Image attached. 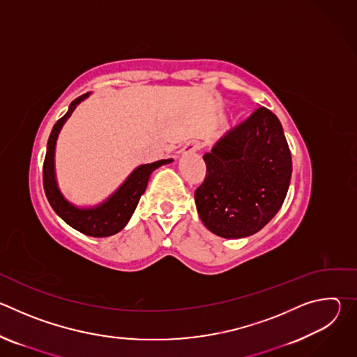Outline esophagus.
Here are the masks:
<instances>
[{
	"label": "esophagus",
	"mask_w": 357,
	"mask_h": 357,
	"mask_svg": "<svg viewBox=\"0 0 357 357\" xmlns=\"http://www.w3.org/2000/svg\"><path fill=\"white\" fill-rule=\"evenodd\" d=\"M197 149H200V144H199L197 141H189V142H186V144L181 148L179 154H181V155L193 154V152H196Z\"/></svg>",
	"instance_id": "1"
}]
</instances>
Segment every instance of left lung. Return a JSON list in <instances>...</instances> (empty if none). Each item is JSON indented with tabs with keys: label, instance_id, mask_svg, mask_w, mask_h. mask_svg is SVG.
I'll return each mask as SVG.
<instances>
[{
	"label": "left lung",
	"instance_id": "left-lung-1",
	"mask_svg": "<svg viewBox=\"0 0 357 357\" xmlns=\"http://www.w3.org/2000/svg\"><path fill=\"white\" fill-rule=\"evenodd\" d=\"M203 160L206 176L195 192V203L212 233L248 237L282 206L292 161L282 126L268 109H257L230 130Z\"/></svg>",
	"mask_w": 357,
	"mask_h": 357
}]
</instances>
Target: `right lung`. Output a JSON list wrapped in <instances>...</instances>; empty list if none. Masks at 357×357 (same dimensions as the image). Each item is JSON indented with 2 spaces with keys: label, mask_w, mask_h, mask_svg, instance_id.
<instances>
[{
  "label": "right lung",
  "mask_w": 357,
  "mask_h": 357,
  "mask_svg": "<svg viewBox=\"0 0 357 357\" xmlns=\"http://www.w3.org/2000/svg\"><path fill=\"white\" fill-rule=\"evenodd\" d=\"M90 93H86L73 100L68 113L58 120L49 135L46 155L43 162V189L50 206L75 230L91 236V237H109L123 230L130 222L141 195L145 192L151 174L157 168L171 164L174 160H161L152 164H144L137 167L128 178L113 192L105 202L90 208H79L70 203L61 192L55 172V149L59 132L68 119L72 116L75 109L87 98Z\"/></svg>",
  "instance_id": "add662e5"
}]
</instances>
